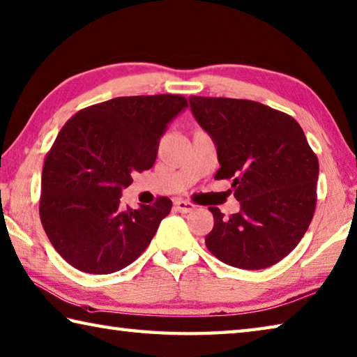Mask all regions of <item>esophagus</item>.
Instances as JSON below:
<instances>
[{"mask_svg": "<svg viewBox=\"0 0 357 357\" xmlns=\"http://www.w3.org/2000/svg\"><path fill=\"white\" fill-rule=\"evenodd\" d=\"M174 207H176V211L181 213H190L192 211H195V206L193 202L190 201H184V199H176L174 201Z\"/></svg>", "mask_w": 357, "mask_h": 357, "instance_id": "1", "label": "esophagus"}]
</instances>
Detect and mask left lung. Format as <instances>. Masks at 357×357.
<instances>
[{"instance_id":"left-lung-1","label":"left lung","mask_w":357,"mask_h":357,"mask_svg":"<svg viewBox=\"0 0 357 357\" xmlns=\"http://www.w3.org/2000/svg\"><path fill=\"white\" fill-rule=\"evenodd\" d=\"M190 109L218 153L215 179H234L240 212L215 225L206 246L229 266L264 269L294 249L317 201L319 160L296 119L266 105L190 96Z\"/></svg>"}]
</instances>
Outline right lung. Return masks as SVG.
<instances>
[{"instance_id":"obj_1","label":"right lung","mask_w":357,"mask_h":357,"mask_svg":"<svg viewBox=\"0 0 357 357\" xmlns=\"http://www.w3.org/2000/svg\"><path fill=\"white\" fill-rule=\"evenodd\" d=\"M187 107L178 94L116 97L79 111L60 130L41 174L40 218L71 266L111 274L149 246L172 201L123 208L122 190L132 173L151 169L159 139Z\"/></svg>"}]
</instances>
